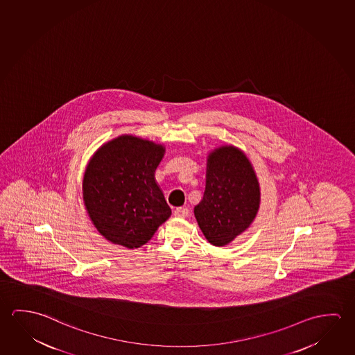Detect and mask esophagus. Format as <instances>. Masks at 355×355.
Returning <instances> with one entry per match:
<instances>
[{"instance_id": "obj_1", "label": "esophagus", "mask_w": 355, "mask_h": 355, "mask_svg": "<svg viewBox=\"0 0 355 355\" xmlns=\"http://www.w3.org/2000/svg\"><path fill=\"white\" fill-rule=\"evenodd\" d=\"M173 214L175 216H180V218H184L188 215V209L187 208H182V207H178V208H175L173 210Z\"/></svg>"}]
</instances>
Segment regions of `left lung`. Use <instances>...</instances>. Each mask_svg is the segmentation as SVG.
Returning <instances> with one entry per match:
<instances>
[{
	"label": "left lung",
	"mask_w": 355,
	"mask_h": 355,
	"mask_svg": "<svg viewBox=\"0 0 355 355\" xmlns=\"http://www.w3.org/2000/svg\"><path fill=\"white\" fill-rule=\"evenodd\" d=\"M208 162L205 192L194 215L210 244L224 246L255 219L260 188L249 159L233 146L218 148Z\"/></svg>",
	"instance_id": "obj_1"
}]
</instances>
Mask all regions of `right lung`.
<instances>
[{
	"instance_id": "1",
	"label": "right lung",
	"mask_w": 355,
	"mask_h": 355,
	"mask_svg": "<svg viewBox=\"0 0 355 355\" xmlns=\"http://www.w3.org/2000/svg\"><path fill=\"white\" fill-rule=\"evenodd\" d=\"M162 146L120 136L95 153L84 175V200L105 239L128 249L151 240L171 208L155 180Z\"/></svg>"
}]
</instances>
